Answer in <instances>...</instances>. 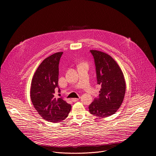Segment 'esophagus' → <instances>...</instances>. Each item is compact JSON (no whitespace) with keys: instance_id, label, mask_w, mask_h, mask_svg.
<instances>
[{"instance_id":"1","label":"esophagus","mask_w":156,"mask_h":156,"mask_svg":"<svg viewBox=\"0 0 156 156\" xmlns=\"http://www.w3.org/2000/svg\"><path fill=\"white\" fill-rule=\"evenodd\" d=\"M78 100H79L78 98H73V99H72V101L73 102H76L77 101H78Z\"/></svg>"}]
</instances>
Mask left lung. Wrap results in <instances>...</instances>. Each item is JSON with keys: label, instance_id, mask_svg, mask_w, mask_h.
I'll use <instances>...</instances> for the list:
<instances>
[{"label": "left lung", "instance_id": "obj_1", "mask_svg": "<svg viewBox=\"0 0 156 156\" xmlns=\"http://www.w3.org/2000/svg\"><path fill=\"white\" fill-rule=\"evenodd\" d=\"M95 66L97 83L101 86L98 98L89 106L90 112L99 117L114 114L123 101L126 85L120 66L109 55L91 50Z\"/></svg>", "mask_w": 156, "mask_h": 156}]
</instances>
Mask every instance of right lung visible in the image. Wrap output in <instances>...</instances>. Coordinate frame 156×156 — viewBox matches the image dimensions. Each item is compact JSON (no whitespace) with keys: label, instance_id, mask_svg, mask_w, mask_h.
I'll use <instances>...</instances> for the list:
<instances>
[{"label":"right lung","instance_id":"1","mask_svg":"<svg viewBox=\"0 0 156 156\" xmlns=\"http://www.w3.org/2000/svg\"><path fill=\"white\" fill-rule=\"evenodd\" d=\"M62 52L44 59L39 65L31 81L30 96L38 114L49 122L57 123L65 120L71 110V105L62 98L54 97L58 88V64Z\"/></svg>","mask_w":156,"mask_h":156}]
</instances>
